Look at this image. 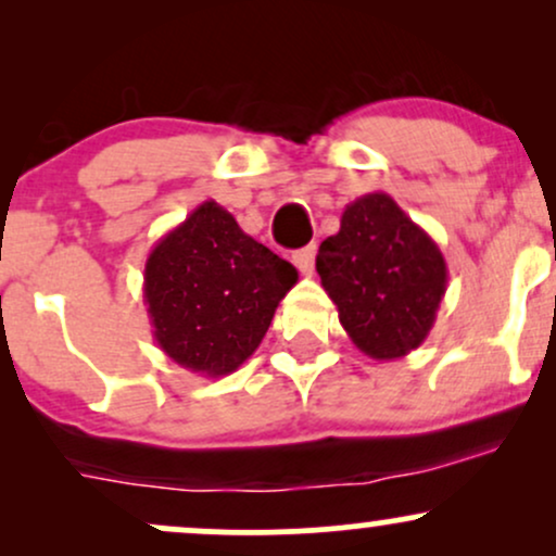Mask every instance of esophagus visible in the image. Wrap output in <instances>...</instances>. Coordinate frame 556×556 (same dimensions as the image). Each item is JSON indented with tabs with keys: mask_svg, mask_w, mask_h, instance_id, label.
I'll list each match as a JSON object with an SVG mask.
<instances>
[{
	"mask_svg": "<svg viewBox=\"0 0 556 556\" xmlns=\"http://www.w3.org/2000/svg\"><path fill=\"white\" fill-rule=\"evenodd\" d=\"M314 258H316V245H305L292 253V261H295V266L303 274H311V269H314Z\"/></svg>",
	"mask_w": 556,
	"mask_h": 556,
	"instance_id": "obj_1",
	"label": "esophagus"
}]
</instances>
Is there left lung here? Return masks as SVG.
I'll use <instances>...</instances> for the list:
<instances>
[{"instance_id": "left-lung-1", "label": "left lung", "mask_w": 556, "mask_h": 556, "mask_svg": "<svg viewBox=\"0 0 556 556\" xmlns=\"http://www.w3.org/2000/svg\"><path fill=\"white\" fill-rule=\"evenodd\" d=\"M316 271L348 337L374 361L424 344L446 292L439 245L387 193L344 206L340 232L318 248Z\"/></svg>"}]
</instances>
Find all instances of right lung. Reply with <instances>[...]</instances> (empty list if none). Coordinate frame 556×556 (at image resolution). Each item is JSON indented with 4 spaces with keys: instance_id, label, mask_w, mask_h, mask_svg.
Instances as JSON below:
<instances>
[{
    "instance_id": "right-lung-1",
    "label": "right lung",
    "mask_w": 556,
    "mask_h": 556,
    "mask_svg": "<svg viewBox=\"0 0 556 556\" xmlns=\"http://www.w3.org/2000/svg\"><path fill=\"white\" fill-rule=\"evenodd\" d=\"M298 269L203 201L146 258L143 300L169 361L201 376H227L251 358Z\"/></svg>"
}]
</instances>
